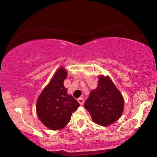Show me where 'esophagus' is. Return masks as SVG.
I'll list each match as a JSON object with an SVG mask.
<instances>
[{
	"instance_id": "esophagus-1",
	"label": "esophagus",
	"mask_w": 157,
	"mask_h": 157,
	"mask_svg": "<svg viewBox=\"0 0 157 157\" xmlns=\"http://www.w3.org/2000/svg\"><path fill=\"white\" fill-rule=\"evenodd\" d=\"M77 101H78L79 104H80L81 105H83V103H84V99H83V98H79L77 99Z\"/></svg>"
}]
</instances>
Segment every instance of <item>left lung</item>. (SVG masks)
<instances>
[{
  "mask_svg": "<svg viewBox=\"0 0 157 157\" xmlns=\"http://www.w3.org/2000/svg\"><path fill=\"white\" fill-rule=\"evenodd\" d=\"M124 104L123 96L111 78L101 76L98 79L97 89L91 92L84 107L96 124L108 126L119 119Z\"/></svg>",
  "mask_w": 157,
  "mask_h": 157,
  "instance_id": "obj_1",
  "label": "left lung"
}]
</instances>
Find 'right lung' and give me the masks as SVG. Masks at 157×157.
<instances>
[{"label": "right lung", "mask_w": 157, "mask_h": 157, "mask_svg": "<svg viewBox=\"0 0 157 157\" xmlns=\"http://www.w3.org/2000/svg\"><path fill=\"white\" fill-rule=\"evenodd\" d=\"M67 72L60 68L49 84L43 90L36 104V111L40 121L52 130L63 128L71 120L72 113L80 106L71 95L66 93L63 81Z\"/></svg>", "instance_id": "obj_1"}]
</instances>
